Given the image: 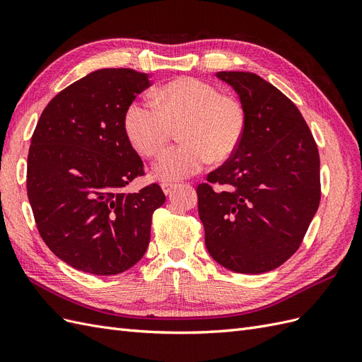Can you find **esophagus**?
Segmentation results:
<instances>
[{"label": "esophagus", "instance_id": "1", "mask_svg": "<svg viewBox=\"0 0 362 362\" xmlns=\"http://www.w3.org/2000/svg\"><path fill=\"white\" fill-rule=\"evenodd\" d=\"M161 189H163L164 194H170L175 189H177V185L170 184V182H163V184H161Z\"/></svg>", "mask_w": 362, "mask_h": 362}]
</instances>
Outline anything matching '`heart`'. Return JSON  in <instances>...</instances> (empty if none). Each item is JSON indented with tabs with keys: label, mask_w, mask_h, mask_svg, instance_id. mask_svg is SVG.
<instances>
[{
	"label": "heart",
	"mask_w": 362,
	"mask_h": 362,
	"mask_svg": "<svg viewBox=\"0 0 362 362\" xmlns=\"http://www.w3.org/2000/svg\"><path fill=\"white\" fill-rule=\"evenodd\" d=\"M154 105L134 101L124 115L129 144L144 157H158L181 127L184 144L169 149L156 166V177L180 181L201 172L211 160L231 158L246 134L247 113L243 103L222 95L217 86L180 76L152 93Z\"/></svg>",
	"instance_id": "obj_1"
}]
</instances>
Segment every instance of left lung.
Returning a JSON list of instances; mask_svg holds the SVG:
<instances>
[{"label":"left lung","instance_id":"obj_1","mask_svg":"<svg viewBox=\"0 0 362 362\" xmlns=\"http://www.w3.org/2000/svg\"><path fill=\"white\" fill-rule=\"evenodd\" d=\"M247 113L242 145L196 189L205 246L223 267L264 273L302 245L320 204V157L288 98L250 72H218ZM214 185H218L217 189Z\"/></svg>","mask_w":362,"mask_h":362}]
</instances>
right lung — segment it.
<instances>
[{
    "label": "right lung",
    "instance_id": "right-lung-1",
    "mask_svg": "<svg viewBox=\"0 0 362 362\" xmlns=\"http://www.w3.org/2000/svg\"><path fill=\"white\" fill-rule=\"evenodd\" d=\"M148 87L134 69L95 71L54 96L37 120L28 201L43 242L76 270L117 275L148 249L166 196L157 182L125 192L145 170L124 129L127 107Z\"/></svg>",
    "mask_w": 362,
    "mask_h": 362
}]
</instances>
